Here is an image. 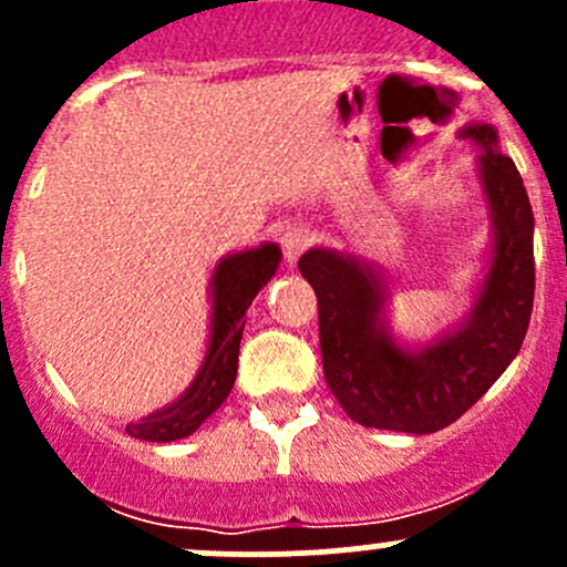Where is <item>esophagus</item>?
<instances>
[{
    "label": "esophagus",
    "mask_w": 567,
    "mask_h": 567,
    "mask_svg": "<svg viewBox=\"0 0 567 567\" xmlns=\"http://www.w3.org/2000/svg\"><path fill=\"white\" fill-rule=\"evenodd\" d=\"M312 244V233L310 227L305 225H290L282 230V251H285V260L296 262L299 255Z\"/></svg>",
    "instance_id": "obj_1"
}]
</instances>
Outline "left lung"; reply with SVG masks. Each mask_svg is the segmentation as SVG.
Segmentation results:
<instances>
[{"instance_id": "8db88e82", "label": "left lung", "mask_w": 567, "mask_h": 567, "mask_svg": "<svg viewBox=\"0 0 567 567\" xmlns=\"http://www.w3.org/2000/svg\"><path fill=\"white\" fill-rule=\"evenodd\" d=\"M480 151L491 210L488 271L472 310L425 346H403L386 323L390 285L362 257L310 249L299 271L318 296L323 375L337 403L364 427L436 433L472 409L522 351L535 299V216L516 164L488 123L458 131Z\"/></svg>"}]
</instances>
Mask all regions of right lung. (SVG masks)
<instances>
[{
	"mask_svg": "<svg viewBox=\"0 0 567 567\" xmlns=\"http://www.w3.org/2000/svg\"><path fill=\"white\" fill-rule=\"evenodd\" d=\"M282 251L277 244H260L255 249L233 251L221 257L210 277V337L203 368L188 390L156 414L125 425V433L142 442H175L186 439L219 409L236 384L238 348H241L244 316L251 299L277 274Z\"/></svg>",
	"mask_w": 567,
	"mask_h": 567,
	"instance_id": "right-lung-1",
	"label": "right lung"
}]
</instances>
